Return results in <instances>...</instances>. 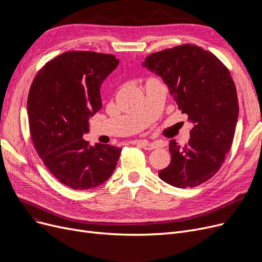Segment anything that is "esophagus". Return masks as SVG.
Returning <instances> with one entry per match:
<instances>
[{"label": "esophagus", "instance_id": "esophagus-1", "mask_svg": "<svg viewBox=\"0 0 262 262\" xmlns=\"http://www.w3.org/2000/svg\"><path fill=\"white\" fill-rule=\"evenodd\" d=\"M137 144L140 145L144 149H154V148L160 146V143H158V142H149L147 140H140L137 142Z\"/></svg>", "mask_w": 262, "mask_h": 262}]
</instances>
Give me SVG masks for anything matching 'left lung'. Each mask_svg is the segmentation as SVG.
Returning a JSON list of instances; mask_svg holds the SVG:
<instances>
[{"mask_svg":"<svg viewBox=\"0 0 262 262\" xmlns=\"http://www.w3.org/2000/svg\"><path fill=\"white\" fill-rule=\"evenodd\" d=\"M142 66L160 76L183 114L193 124L184 146L170 141L171 163L160 180L176 188H192L221 168L231 146L239 116L235 82L212 53L183 45L153 53Z\"/></svg>","mask_w":262,"mask_h":262,"instance_id":"1","label":"left lung"}]
</instances>
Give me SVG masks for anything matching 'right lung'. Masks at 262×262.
<instances>
[{
  "instance_id": "right-lung-1",
  "label": "right lung",
  "mask_w": 262,
  "mask_h": 262,
  "mask_svg": "<svg viewBox=\"0 0 262 262\" xmlns=\"http://www.w3.org/2000/svg\"><path fill=\"white\" fill-rule=\"evenodd\" d=\"M114 55L66 52L46 63L27 98L32 140L50 172L63 185L87 190L114 173L122 147L82 139L102 107L101 85L118 67Z\"/></svg>"
}]
</instances>
